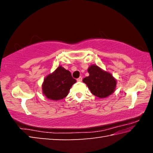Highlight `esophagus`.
Returning a JSON list of instances; mask_svg holds the SVG:
<instances>
[{
  "label": "esophagus",
  "instance_id": "34e87169",
  "mask_svg": "<svg viewBox=\"0 0 153 153\" xmlns=\"http://www.w3.org/2000/svg\"><path fill=\"white\" fill-rule=\"evenodd\" d=\"M77 82H82V77H78V78L77 79Z\"/></svg>",
  "mask_w": 153,
  "mask_h": 153
}]
</instances>
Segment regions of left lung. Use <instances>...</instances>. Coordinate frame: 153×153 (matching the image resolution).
Returning a JSON list of instances; mask_svg holds the SVG:
<instances>
[{
  "label": "left lung",
  "mask_w": 153,
  "mask_h": 153,
  "mask_svg": "<svg viewBox=\"0 0 153 153\" xmlns=\"http://www.w3.org/2000/svg\"><path fill=\"white\" fill-rule=\"evenodd\" d=\"M89 76L84 77L83 82L87 85L92 94L100 98L112 94L117 86V80L109 72L104 71L97 65H92L88 69Z\"/></svg>",
  "instance_id": "left-lung-1"
}]
</instances>
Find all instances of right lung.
<instances>
[{"label":"right lung","mask_w":153,"mask_h":153,"mask_svg":"<svg viewBox=\"0 0 153 153\" xmlns=\"http://www.w3.org/2000/svg\"><path fill=\"white\" fill-rule=\"evenodd\" d=\"M76 82V80L72 77L71 72L59 65L44 79L42 93L52 100L63 99L68 95L69 90Z\"/></svg>","instance_id":"right-lung-1"}]
</instances>
